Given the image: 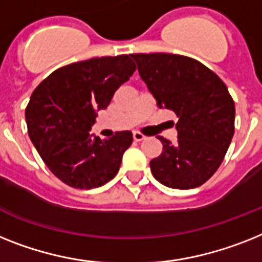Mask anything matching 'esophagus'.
<instances>
[{
    "label": "esophagus",
    "instance_id": "34e87169",
    "mask_svg": "<svg viewBox=\"0 0 262 262\" xmlns=\"http://www.w3.org/2000/svg\"><path fill=\"white\" fill-rule=\"evenodd\" d=\"M133 138H134V140H135V142H142V140H143L146 136H144L143 134H140V133H134Z\"/></svg>",
    "mask_w": 262,
    "mask_h": 262
}]
</instances>
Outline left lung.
Wrapping results in <instances>:
<instances>
[{
  "mask_svg": "<svg viewBox=\"0 0 262 262\" xmlns=\"http://www.w3.org/2000/svg\"><path fill=\"white\" fill-rule=\"evenodd\" d=\"M131 57L158 107L178 116L174 144L158 136L163 151L150 162L154 178L171 189L204 185L221 166L234 135L235 107L228 87L191 57L171 53Z\"/></svg>",
  "mask_w": 262,
  "mask_h": 262,
  "instance_id": "8db88e82",
  "label": "left lung"
}]
</instances>
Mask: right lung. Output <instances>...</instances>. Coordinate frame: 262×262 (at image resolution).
<instances>
[{"mask_svg":"<svg viewBox=\"0 0 262 262\" xmlns=\"http://www.w3.org/2000/svg\"><path fill=\"white\" fill-rule=\"evenodd\" d=\"M135 69L127 55L90 58L56 69L33 91L25 110L28 134L45 165L66 185L95 189L118 174L133 134L100 139L90 131L97 111L108 107Z\"/></svg>","mask_w":262,"mask_h":262,"instance_id":"obj_1","label":"right lung"}]
</instances>
